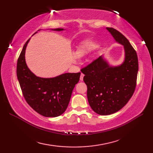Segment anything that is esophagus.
<instances>
[{
    "instance_id": "esophagus-1",
    "label": "esophagus",
    "mask_w": 153,
    "mask_h": 153,
    "mask_svg": "<svg viewBox=\"0 0 153 153\" xmlns=\"http://www.w3.org/2000/svg\"><path fill=\"white\" fill-rule=\"evenodd\" d=\"M84 75L83 73H81V75H80V80H81V81H82L83 80V79H84Z\"/></svg>"
}]
</instances>
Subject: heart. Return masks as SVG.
<instances>
[{
	"label": "heart",
	"mask_w": 153,
	"mask_h": 153,
	"mask_svg": "<svg viewBox=\"0 0 153 153\" xmlns=\"http://www.w3.org/2000/svg\"><path fill=\"white\" fill-rule=\"evenodd\" d=\"M99 43L97 41L92 39H87L81 43L78 46L75 53L72 55V59L74 62H78L79 57H83L85 55L90 53L92 51L98 47Z\"/></svg>",
	"instance_id": "b5f03b06"
}]
</instances>
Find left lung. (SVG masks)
<instances>
[{
  "label": "left lung",
  "mask_w": 153,
  "mask_h": 153,
  "mask_svg": "<svg viewBox=\"0 0 153 153\" xmlns=\"http://www.w3.org/2000/svg\"><path fill=\"white\" fill-rule=\"evenodd\" d=\"M106 29L124 47L123 62L110 66L102 55L81 69L85 75L89 103L96 114L101 115L114 114L126 105L135 91L138 71L137 54L129 41L115 29Z\"/></svg>",
  "instance_id": "8db88e82"
}]
</instances>
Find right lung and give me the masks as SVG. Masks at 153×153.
<instances>
[{
	"label": "right lung",
	"instance_id": "right-lung-1",
	"mask_svg": "<svg viewBox=\"0 0 153 153\" xmlns=\"http://www.w3.org/2000/svg\"><path fill=\"white\" fill-rule=\"evenodd\" d=\"M30 39L24 45L17 62V78L23 95L31 108L43 116H59L68 107L72 91L80 80V73H66L53 78L37 76L30 70L25 61V50Z\"/></svg>",
	"mask_w": 153,
	"mask_h": 153
}]
</instances>
